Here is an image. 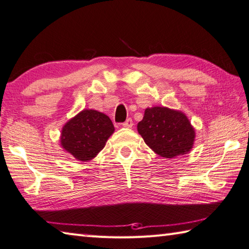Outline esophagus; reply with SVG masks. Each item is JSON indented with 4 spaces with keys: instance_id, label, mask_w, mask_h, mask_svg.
<instances>
[{
    "instance_id": "esophagus-1",
    "label": "esophagus",
    "mask_w": 249,
    "mask_h": 249,
    "mask_svg": "<svg viewBox=\"0 0 249 249\" xmlns=\"http://www.w3.org/2000/svg\"><path fill=\"white\" fill-rule=\"evenodd\" d=\"M122 125H123V127H126V128H130L131 126L134 125V123H133V120H131V119H127V120H126V121L124 122L123 124H122Z\"/></svg>"
}]
</instances>
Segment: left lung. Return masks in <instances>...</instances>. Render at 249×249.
Returning <instances> with one entry per match:
<instances>
[{
	"label": "left lung",
	"instance_id": "1",
	"mask_svg": "<svg viewBox=\"0 0 249 249\" xmlns=\"http://www.w3.org/2000/svg\"><path fill=\"white\" fill-rule=\"evenodd\" d=\"M137 129L146 145L165 158L187 154L193 149L196 138L195 128L186 114L158 106L145 109Z\"/></svg>",
	"mask_w": 249,
	"mask_h": 249
}]
</instances>
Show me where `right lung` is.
I'll return each instance as SVG.
<instances>
[{
	"mask_svg": "<svg viewBox=\"0 0 249 249\" xmlns=\"http://www.w3.org/2000/svg\"><path fill=\"white\" fill-rule=\"evenodd\" d=\"M114 133L112 122L99 111L84 109L68 120L61 131V146L80 161L92 160Z\"/></svg>",
	"mask_w": 249,
	"mask_h": 249,
	"instance_id": "obj_1",
	"label": "right lung"
}]
</instances>
